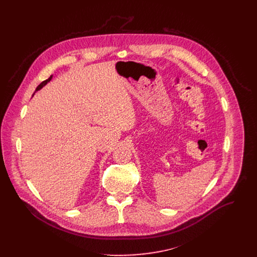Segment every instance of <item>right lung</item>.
I'll return each instance as SVG.
<instances>
[{
  "label": "right lung",
  "instance_id": "add662e5",
  "mask_svg": "<svg viewBox=\"0 0 257 257\" xmlns=\"http://www.w3.org/2000/svg\"><path fill=\"white\" fill-rule=\"evenodd\" d=\"M51 79H52V75H51V76H50V77H49L48 79H46V80H44L43 82H41V83H40V84H39V85L37 86L36 92H37V91H38V90H40V89H41V88H42L43 86H45V85H46V84H47V83H48V82H49V81H50Z\"/></svg>",
  "mask_w": 257,
  "mask_h": 257
}]
</instances>
